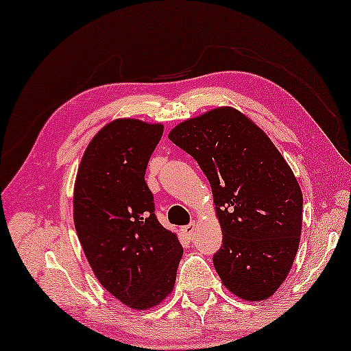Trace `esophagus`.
I'll use <instances>...</instances> for the list:
<instances>
[{
	"label": "esophagus",
	"mask_w": 351,
	"mask_h": 351,
	"mask_svg": "<svg viewBox=\"0 0 351 351\" xmlns=\"http://www.w3.org/2000/svg\"><path fill=\"white\" fill-rule=\"evenodd\" d=\"M195 232H197V223L195 222H191L189 226L182 227V233H184L187 238H192L193 234H195Z\"/></svg>",
	"instance_id": "esophagus-1"
}]
</instances>
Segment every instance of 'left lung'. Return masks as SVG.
<instances>
[{
	"label": "left lung",
	"mask_w": 351,
	"mask_h": 351,
	"mask_svg": "<svg viewBox=\"0 0 351 351\" xmlns=\"http://www.w3.org/2000/svg\"><path fill=\"white\" fill-rule=\"evenodd\" d=\"M198 162L213 191L222 247L213 263L222 284L244 301L273 296L300 247L302 192L279 149L249 117L217 107L170 130Z\"/></svg>",
	"instance_id": "1"
}]
</instances>
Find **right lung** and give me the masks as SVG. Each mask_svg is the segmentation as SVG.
Returning a JSON list of instances; mask_svg holds the SVG:
<instances>
[{
  "label": "right lung",
  "instance_id": "1",
  "mask_svg": "<svg viewBox=\"0 0 351 351\" xmlns=\"http://www.w3.org/2000/svg\"><path fill=\"white\" fill-rule=\"evenodd\" d=\"M162 132L160 123L113 119L86 146L74 184V223L88 263L104 289L135 311L170 295L182 257L145 181Z\"/></svg>",
  "mask_w": 351,
  "mask_h": 351
}]
</instances>
